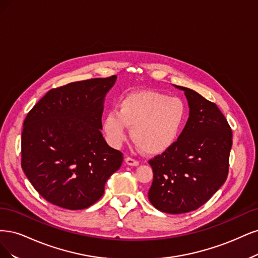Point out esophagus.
Returning <instances> with one entry per match:
<instances>
[{
	"label": "esophagus",
	"mask_w": 258,
	"mask_h": 258,
	"mask_svg": "<svg viewBox=\"0 0 258 258\" xmlns=\"http://www.w3.org/2000/svg\"><path fill=\"white\" fill-rule=\"evenodd\" d=\"M125 163L130 166H138L139 165V162L137 160H134L133 157H130V156L125 157Z\"/></svg>",
	"instance_id": "obj_1"
}]
</instances>
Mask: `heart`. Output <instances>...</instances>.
Here are the masks:
<instances>
[{"mask_svg":"<svg viewBox=\"0 0 258 258\" xmlns=\"http://www.w3.org/2000/svg\"><path fill=\"white\" fill-rule=\"evenodd\" d=\"M186 120V106L179 97L157 91H138L123 96L117 110H110L103 120V132L108 143L121 146L132 138L147 154L168 150L179 138Z\"/></svg>","mask_w":258,"mask_h":258,"instance_id":"1","label":"heart"}]
</instances>
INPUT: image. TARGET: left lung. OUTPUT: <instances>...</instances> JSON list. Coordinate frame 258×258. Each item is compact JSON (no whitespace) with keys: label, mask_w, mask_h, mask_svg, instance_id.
Here are the masks:
<instances>
[{"label":"left lung","mask_w":258,"mask_h":258,"mask_svg":"<svg viewBox=\"0 0 258 258\" xmlns=\"http://www.w3.org/2000/svg\"><path fill=\"white\" fill-rule=\"evenodd\" d=\"M183 90L189 117L168 150L149 161L153 170L149 201L171 214L197 210L224 184L228 176L232 133L214 103L188 88Z\"/></svg>","instance_id":"8db88e82"}]
</instances>
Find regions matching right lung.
I'll return each instance as SVG.
<instances>
[{"label": "right lung", "instance_id": "obj_1", "mask_svg": "<svg viewBox=\"0 0 258 258\" xmlns=\"http://www.w3.org/2000/svg\"><path fill=\"white\" fill-rule=\"evenodd\" d=\"M117 76L71 82L49 90L27 114L21 134V167L47 202L81 210L104 194L123 162L107 145L103 103Z\"/></svg>", "mask_w": 258, "mask_h": 258}]
</instances>
